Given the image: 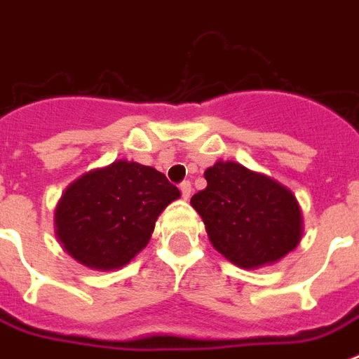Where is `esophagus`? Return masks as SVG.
<instances>
[{
    "instance_id": "esophagus-1",
    "label": "esophagus",
    "mask_w": 359,
    "mask_h": 359,
    "mask_svg": "<svg viewBox=\"0 0 359 359\" xmlns=\"http://www.w3.org/2000/svg\"><path fill=\"white\" fill-rule=\"evenodd\" d=\"M179 190H180V194H182V197H184V199H188V197L191 196V182H190V180H184V182H180Z\"/></svg>"
}]
</instances>
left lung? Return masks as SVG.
I'll use <instances>...</instances> for the list:
<instances>
[{"mask_svg":"<svg viewBox=\"0 0 359 359\" xmlns=\"http://www.w3.org/2000/svg\"><path fill=\"white\" fill-rule=\"evenodd\" d=\"M207 188L191 197L212 245L231 262L257 268L279 261L302 238V214L292 191L236 162L205 171Z\"/></svg>","mask_w":359,"mask_h":359,"instance_id":"8db88e82","label":"left lung"}]
</instances>
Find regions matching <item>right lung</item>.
<instances>
[{
  "instance_id": "1",
  "label": "right lung",
  "mask_w": 359,
  "mask_h": 359,
  "mask_svg": "<svg viewBox=\"0 0 359 359\" xmlns=\"http://www.w3.org/2000/svg\"><path fill=\"white\" fill-rule=\"evenodd\" d=\"M179 197L163 173L119 160L65 190L55 208V233L78 262L114 270L145 248L160 212Z\"/></svg>"
}]
</instances>
